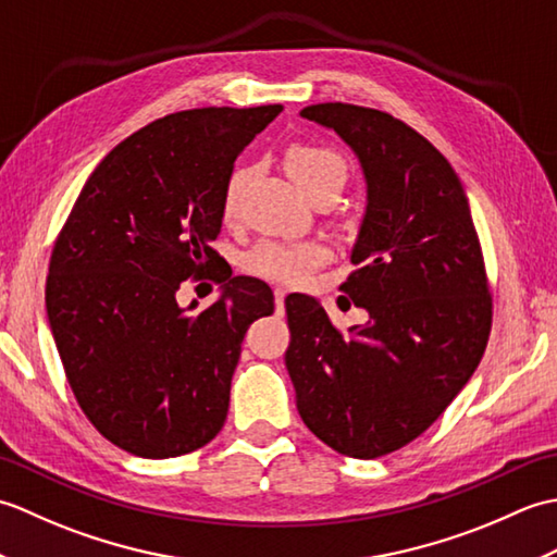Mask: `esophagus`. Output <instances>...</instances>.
<instances>
[{
    "label": "esophagus",
    "instance_id": "esophagus-1",
    "mask_svg": "<svg viewBox=\"0 0 557 557\" xmlns=\"http://www.w3.org/2000/svg\"><path fill=\"white\" fill-rule=\"evenodd\" d=\"M285 297H287L285 289H275V304H277L280 311H282V306H285Z\"/></svg>",
    "mask_w": 557,
    "mask_h": 557
}]
</instances>
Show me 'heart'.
I'll return each mask as SVG.
<instances>
[{"label": "heart", "instance_id": "heart-1", "mask_svg": "<svg viewBox=\"0 0 557 557\" xmlns=\"http://www.w3.org/2000/svg\"><path fill=\"white\" fill-rule=\"evenodd\" d=\"M287 172L301 191L306 194L311 186L321 182H345V160L335 150L323 146L297 144L287 150L285 156ZM248 182L246 168H234L224 182L222 191V215L232 218L239 208L242 194ZM330 256V248L321 239L309 242H260L251 251L244 256V270L256 277H263L280 285H301L311 272L323 265Z\"/></svg>", "mask_w": 557, "mask_h": 557}]
</instances>
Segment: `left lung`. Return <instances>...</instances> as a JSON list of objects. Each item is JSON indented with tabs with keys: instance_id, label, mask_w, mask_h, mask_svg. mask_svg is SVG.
<instances>
[{
	"instance_id": "obj_1",
	"label": "left lung",
	"mask_w": 557,
	"mask_h": 557,
	"mask_svg": "<svg viewBox=\"0 0 557 557\" xmlns=\"http://www.w3.org/2000/svg\"><path fill=\"white\" fill-rule=\"evenodd\" d=\"M301 116L345 140L366 182L342 292L369 311L349 335L318 299H285V363L309 431L339 455L405 447L467 385L491 333V294L469 200L441 152L405 122L345 102Z\"/></svg>"
}]
</instances>
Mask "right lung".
<instances>
[{
	"label": "right lung",
	"mask_w": 557,
	"mask_h": 557,
	"mask_svg": "<svg viewBox=\"0 0 557 557\" xmlns=\"http://www.w3.org/2000/svg\"><path fill=\"white\" fill-rule=\"evenodd\" d=\"M280 112L203 108L144 126L102 158L57 236L45 306L59 359L90 423L136 457L220 433L246 330L275 311L256 277L222 280L200 313L176 292L215 275L224 182Z\"/></svg>",
	"instance_id": "right-lung-1"
}]
</instances>
